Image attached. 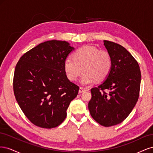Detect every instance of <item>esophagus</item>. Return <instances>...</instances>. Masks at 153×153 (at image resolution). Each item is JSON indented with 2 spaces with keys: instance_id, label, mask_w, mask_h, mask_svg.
<instances>
[{
  "instance_id": "1",
  "label": "esophagus",
  "mask_w": 153,
  "mask_h": 153,
  "mask_svg": "<svg viewBox=\"0 0 153 153\" xmlns=\"http://www.w3.org/2000/svg\"><path fill=\"white\" fill-rule=\"evenodd\" d=\"M87 91V89H85V88H84V87H80L79 91H78V92H79V93H82V92H84V91Z\"/></svg>"
}]
</instances>
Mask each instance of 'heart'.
Listing matches in <instances>:
<instances>
[{
	"label": "heart",
	"mask_w": 153,
	"mask_h": 153,
	"mask_svg": "<svg viewBox=\"0 0 153 153\" xmlns=\"http://www.w3.org/2000/svg\"><path fill=\"white\" fill-rule=\"evenodd\" d=\"M73 58L65 59L64 71L69 80L75 81L82 71L84 74L80 83L84 85L92 84L95 80H103L112 69V59L107 51L98 50L92 46H84L77 49Z\"/></svg>",
	"instance_id": "b5f03b06"
}]
</instances>
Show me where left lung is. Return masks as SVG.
<instances>
[{
	"label": "left lung",
	"mask_w": 153,
	"mask_h": 153,
	"mask_svg": "<svg viewBox=\"0 0 153 153\" xmlns=\"http://www.w3.org/2000/svg\"><path fill=\"white\" fill-rule=\"evenodd\" d=\"M103 42L112 59V69L102 84L91 89L88 108L97 123L109 127L122 123L135 107L141 73L137 61L123 46L106 40Z\"/></svg>",
	"instance_id": "left-lung-1"
}]
</instances>
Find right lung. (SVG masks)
I'll use <instances>...</instances> for the list:
<instances>
[{
  "label": "right lung",
  "instance_id": "right-lung-1",
  "mask_svg": "<svg viewBox=\"0 0 153 153\" xmlns=\"http://www.w3.org/2000/svg\"><path fill=\"white\" fill-rule=\"evenodd\" d=\"M74 50L65 41L40 43L23 55L13 78V91L20 108L37 126L53 128L66 117V110L79 87L70 82L64 62Z\"/></svg>",
  "mask_w": 153,
  "mask_h": 153
}]
</instances>
